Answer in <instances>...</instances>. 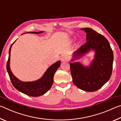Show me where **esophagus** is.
I'll use <instances>...</instances> for the list:
<instances>
[{
  "label": "esophagus",
  "mask_w": 121,
  "mask_h": 121,
  "mask_svg": "<svg viewBox=\"0 0 121 121\" xmlns=\"http://www.w3.org/2000/svg\"><path fill=\"white\" fill-rule=\"evenodd\" d=\"M68 60V57L65 56H62V58H61V62H65V61H67Z\"/></svg>",
  "instance_id": "34e87169"
}]
</instances>
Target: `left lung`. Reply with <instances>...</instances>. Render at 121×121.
<instances>
[{
	"instance_id": "obj_1",
	"label": "left lung",
	"mask_w": 121,
	"mask_h": 121,
	"mask_svg": "<svg viewBox=\"0 0 121 121\" xmlns=\"http://www.w3.org/2000/svg\"><path fill=\"white\" fill-rule=\"evenodd\" d=\"M86 34V43L73 53L70 63L73 82L77 87L85 91L93 92L100 89L112 75L113 52L108 40L91 28L81 29ZM95 52L93 60L86 67L75 60L88 53Z\"/></svg>"
}]
</instances>
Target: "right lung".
Here are the masks:
<instances>
[{
	"instance_id": "right-lung-1",
	"label": "right lung",
	"mask_w": 121,
	"mask_h": 121,
	"mask_svg": "<svg viewBox=\"0 0 121 121\" xmlns=\"http://www.w3.org/2000/svg\"><path fill=\"white\" fill-rule=\"evenodd\" d=\"M42 32H43V31L28 32V33L39 34ZM16 40L11 45L9 48V56L6 65L7 71L12 84L18 91L29 96L38 97L44 95L52 87L53 83V77L57 69L60 67L61 61H58L54 64L51 65L45 72L43 76L38 80L32 82H23L20 81L13 75L10 68L11 48Z\"/></svg>"
}]
</instances>
